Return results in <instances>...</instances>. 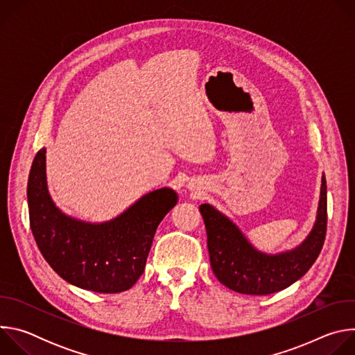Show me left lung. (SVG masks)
<instances>
[{"label":"left lung","mask_w":355,"mask_h":355,"mask_svg":"<svg viewBox=\"0 0 355 355\" xmlns=\"http://www.w3.org/2000/svg\"><path fill=\"white\" fill-rule=\"evenodd\" d=\"M327 185L322 175L318 215L312 230L296 247L267 254L252 245L226 215L209 204L199 207L204 218L211 267L229 289L245 295H270L300 279L319 257L327 227Z\"/></svg>","instance_id":"8db88e82"}]
</instances>
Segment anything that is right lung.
<instances>
[{"mask_svg":"<svg viewBox=\"0 0 355 355\" xmlns=\"http://www.w3.org/2000/svg\"><path fill=\"white\" fill-rule=\"evenodd\" d=\"M177 202V192L163 187L116 218L91 223L56 207L47 189L46 148L37 151L28 180L31 229L42 256L69 284L99 293L123 292L136 284L157 226Z\"/></svg>","mask_w":355,"mask_h":355,"instance_id":"obj_1","label":"right lung"}]
</instances>
